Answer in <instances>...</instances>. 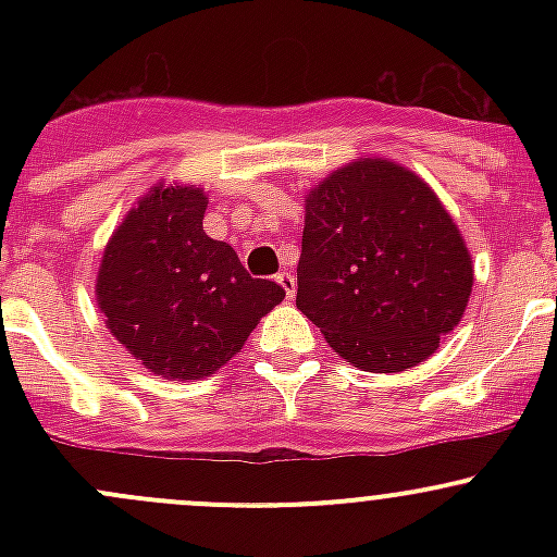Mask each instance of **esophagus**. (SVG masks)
I'll list each match as a JSON object with an SVG mask.
<instances>
[{"instance_id":"1","label":"esophagus","mask_w":557,"mask_h":557,"mask_svg":"<svg viewBox=\"0 0 557 557\" xmlns=\"http://www.w3.org/2000/svg\"><path fill=\"white\" fill-rule=\"evenodd\" d=\"M277 283L283 285L285 296H288V299H294V294H296V277L288 272V269H283V272L277 274Z\"/></svg>"}]
</instances>
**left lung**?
Returning a JSON list of instances; mask_svg holds the SVG:
<instances>
[{"mask_svg":"<svg viewBox=\"0 0 557 557\" xmlns=\"http://www.w3.org/2000/svg\"><path fill=\"white\" fill-rule=\"evenodd\" d=\"M296 307L336 356L363 372H404L460 323L474 263L423 177L356 159L305 196Z\"/></svg>","mask_w":557,"mask_h":557,"instance_id":"8db88e82","label":"left lung"}]
</instances>
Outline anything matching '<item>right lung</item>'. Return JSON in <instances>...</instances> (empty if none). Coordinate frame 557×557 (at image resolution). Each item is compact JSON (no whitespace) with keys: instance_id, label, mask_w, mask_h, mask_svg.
<instances>
[{"instance_id":"1","label":"right lung","mask_w":557,"mask_h":557,"mask_svg":"<svg viewBox=\"0 0 557 557\" xmlns=\"http://www.w3.org/2000/svg\"><path fill=\"white\" fill-rule=\"evenodd\" d=\"M205 188L156 183L107 239L97 305L110 334L166 380L212 377L285 299L228 243L205 234Z\"/></svg>"}]
</instances>
